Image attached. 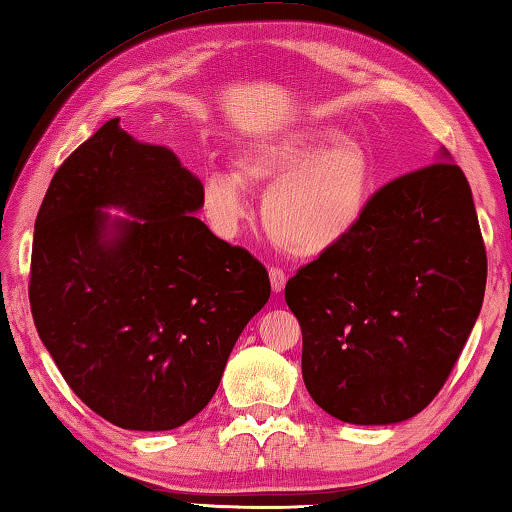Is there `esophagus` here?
<instances>
[{"label": "esophagus", "mask_w": 512, "mask_h": 512, "mask_svg": "<svg viewBox=\"0 0 512 512\" xmlns=\"http://www.w3.org/2000/svg\"><path fill=\"white\" fill-rule=\"evenodd\" d=\"M268 277H271V287H273V291L275 293H280V291H284V287H287V273L282 271L280 266H271V271H268Z\"/></svg>", "instance_id": "1"}]
</instances>
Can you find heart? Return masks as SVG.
Returning a JSON list of instances; mask_svg holds the SVG:
<instances>
[{
	"instance_id": "obj_1",
	"label": "heart",
	"mask_w": 512,
	"mask_h": 512,
	"mask_svg": "<svg viewBox=\"0 0 512 512\" xmlns=\"http://www.w3.org/2000/svg\"><path fill=\"white\" fill-rule=\"evenodd\" d=\"M235 167L203 176L207 223L216 235L235 237L248 214L246 185H266L271 187L264 198L266 232L293 257H316L339 246L359 225L372 183L366 149L329 126L253 140Z\"/></svg>"
}]
</instances>
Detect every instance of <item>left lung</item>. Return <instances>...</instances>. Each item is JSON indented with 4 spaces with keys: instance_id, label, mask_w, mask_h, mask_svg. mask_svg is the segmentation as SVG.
<instances>
[{
    "instance_id": "8db88e82",
    "label": "left lung",
    "mask_w": 512,
    "mask_h": 512,
    "mask_svg": "<svg viewBox=\"0 0 512 512\" xmlns=\"http://www.w3.org/2000/svg\"><path fill=\"white\" fill-rule=\"evenodd\" d=\"M485 277L472 189L458 164L443 155L379 187L357 228L284 287L302 329L309 395L352 424L413 418L461 357Z\"/></svg>"
}]
</instances>
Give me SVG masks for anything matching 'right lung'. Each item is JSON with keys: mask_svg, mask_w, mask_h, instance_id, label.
<instances>
[{"mask_svg": "<svg viewBox=\"0 0 512 512\" xmlns=\"http://www.w3.org/2000/svg\"><path fill=\"white\" fill-rule=\"evenodd\" d=\"M198 207L201 180L110 119L60 164L38 210L33 323L67 386L115 427L167 431L201 413L271 296L264 264L212 235Z\"/></svg>", "mask_w": 512, "mask_h": 512, "instance_id": "1", "label": "right lung"}]
</instances>
